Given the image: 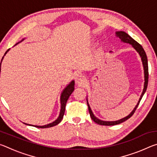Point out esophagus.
Here are the masks:
<instances>
[{
  "label": "esophagus",
  "instance_id": "obj_1",
  "mask_svg": "<svg viewBox=\"0 0 157 157\" xmlns=\"http://www.w3.org/2000/svg\"><path fill=\"white\" fill-rule=\"evenodd\" d=\"M75 82L78 85H82L83 84L84 82H85V78L83 76V75H78V77L76 78V80H75Z\"/></svg>",
  "mask_w": 157,
  "mask_h": 157
}]
</instances>
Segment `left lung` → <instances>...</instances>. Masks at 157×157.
Instances as JSON below:
<instances>
[{
  "instance_id": "8db88e82",
  "label": "left lung",
  "mask_w": 157,
  "mask_h": 157,
  "mask_svg": "<svg viewBox=\"0 0 157 157\" xmlns=\"http://www.w3.org/2000/svg\"><path fill=\"white\" fill-rule=\"evenodd\" d=\"M116 36L119 37L121 39V40L122 42L123 43H127V44H129L130 45H132V46L136 50V52L139 53L140 59H141L142 61V63H143V70H144V78H145V82H144V87H143V90L141 95H140V97L139 98V101H138L136 105L135 106V107L134 108V109L132 111V112L130 113L128 116H127L126 117H124L123 118H121L120 120L116 121H102L100 119L98 118L97 117H95V115L93 113V111L91 110V107H90V105L89 104L88 102V99L86 98V102L87 105H88V107H89V111L90 113V116L93 121H94L95 123H96L98 124H100V125H107V126H109V125H115V124H118L123 123L125 121H127V119H129L130 117H131L134 113L136 111V108L138 107V106L139 105L140 101L141 100L143 96V95L146 91V89H147V84H148V63H147V55H146V53L145 52L144 49L143 48V47L141 46V45H140L138 42L134 40V39H132L131 36H130L128 34H127L125 32L123 31H118L116 33ZM111 52V51H110Z\"/></svg>"
}]
</instances>
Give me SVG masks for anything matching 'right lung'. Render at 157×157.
<instances>
[{
	"instance_id": "1",
	"label": "right lung",
	"mask_w": 157,
	"mask_h": 157,
	"mask_svg": "<svg viewBox=\"0 0 157 157\" xmlns=\"http://www.w3.org/2000/svg\"><path fill=\"white\" fill-rule=\"evenodd\" d=\"M25 39H23L21 41L18 42V43L16 45H17L18 44H19L20 42L23 41ZM10 50V49H8L7 50L6 52H5L4 56L2 57V59H1V62L0 63V75H1V63H2V61L4 57L5 56V55L7 54V52H8ZM74 87H75V81L72 80L71 81L70 83H69L67 86H66L63 90L62 92V94H61V96H60V103H61V109H60V112L59 114V116L57 117V118L55 120V121H53L52 123H50L49 124H45V125H33V124H28V123H23L25 124H27V125H30V126H33V127H37V128H48V127H51L53 126H55L57 125V124H59L61 121H62L63 115H64V112H65V108H66V102H67V100L68 99V98L70 95L72 94L73 91H74Z\"/></svg>"
}]
</instances>
